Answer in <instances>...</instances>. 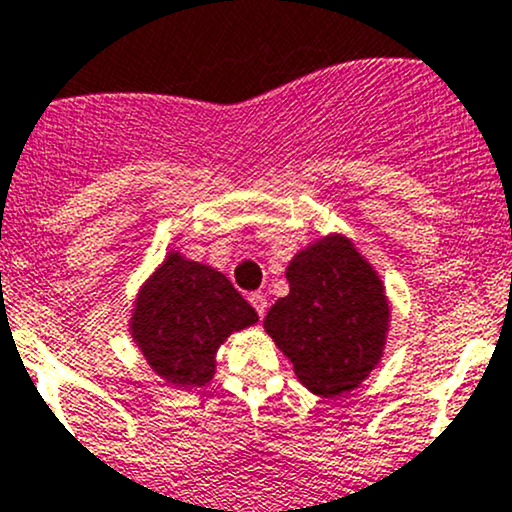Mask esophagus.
<instances>
[{"label": "esophagus", "mask_w": 512, "mask_h": 512, "mask_svg": "<svg viewBox=\"0 0 512 512\" xmlns=\"http://www.w3.org/2000/svg\"><path fill=\"white\" fill-rule=\"evenodd\" d=\"M250 303H252V308H255V311H257V316L265 318V313H267V296L252 294L250 296Z\"/></svg>", "instance_id": "esophagus-1"}]
</instances>
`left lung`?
I'll return each mask as SVG.
<instances>
[{
	"label": "left lung",
	"mask_w": 512,
	"mask_h": 512,
	"mask_svg": "<svg viewBox=\"0 0 512 512\" xmlns=\"http://www.w3.org/2000/svg\"><path fill=\"white\" fill-rule=\"evenodd\" d=\"M289 294L269 308L267 335L308 391H355L384 355L389 299L384 282L345 235L303 247L286 267Z\"/></svg>",
	"instance_id": "left-lung-1"
}]
</instances>
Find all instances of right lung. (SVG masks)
<instances>
[{
    "mask_svg": "<svg viewBox=\"0 0 512 512\" xmlns=\"http://www.w3.org/2000/svg\"><path fill=\"white\" fill-rule=\"evenodd\" d=\"M257 323L255 308L226 274L170 250L140 286L131 335L153 372L170 386H206L228 335Z\"/></svg>",
    "mask_w": 512,
    "mask_h": 512,
    "instance_id": "add662e5",
    "label": "right lung"
}]
</instances>
